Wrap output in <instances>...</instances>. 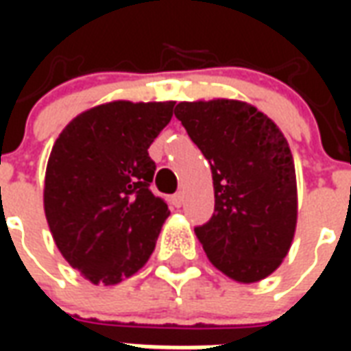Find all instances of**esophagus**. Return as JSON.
Returning <instances> with one entry per match:
<instances>
[{
	"label": "esophagus",
	"mask_w": 351,
	"mask_h": 351,
	"mask_svg": "<svg viewBox=\"0 0 351 351\" xmlns=\"http://www.w3.org/2000/svg\"><path fill=\"white\" fill-rule=\"evenodd\" d=\"M171 203H173V206H176V208H180V206L184 205V193H182V191L175 193V195L171 197Z\"/></svg>",
	"instance_id": "obj_1"
}]
</instances>
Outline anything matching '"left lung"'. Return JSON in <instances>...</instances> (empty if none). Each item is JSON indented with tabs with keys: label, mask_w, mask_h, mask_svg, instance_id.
Wrapping results in <instances>:
<instances>
[{
	"label": "left lung",
	"mask_w": 351,
	"mask_h": 351,
	"mask_svg": "<svg viewBox=\"0 0 351 351\" xmlns=\"http://www.w3.org/2000/svg\"><path fill=\"white\" fill-rule=\"evenodd\" d=\"M175 116L213 171L214 214L195 228L206 258L241 284L267 278L297 228L295 163L284 133L246 101H180Z\"/></svg>",
	"instance_id": "left-lung-1"
}]
</instances>
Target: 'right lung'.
I'll list each match as a JSON object with an SVG mask.
<instances>
[{"mask_svg":"<svg viewBox=\"0 0 351 351\" xmlns=\"http://www.w3.org/2000/svg\"><path fill=\"white\" fill-rule=\"evenodd\" d=\"M175 103H103L73 118L52 146L45 216L65 261L95 286L143 269L171 214L150 191L156 163L148 148Z\"/></svg>","mask_w":351,"mask_h":351,"instance_id":"obj_1","label":"right lung"}]
</instances>
